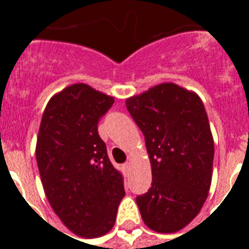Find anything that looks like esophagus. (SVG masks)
I'll return each mask as SVG.
<instances>
[{"label":"esophagus","instance_id":"obj_1","mask_svg":"<svg viewBox=\"0 0 249 249\" xmlns=\"http://www.w3.org/2000/svg\"><path fill=\"white\" fill-rule=\"evenodd\" d=\"M129 166H130V163H125L124 165H123V168H124V169L126 170V169H128V168H129Z\"/></svg>","mask_w":249,"mask_h":249}]
</instances>
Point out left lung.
<instances>
[{
  "instance_id": "obj_1",
  "label": "left lung",
  "mask_w": 249,
  "mask_h": 249,
  "mask_svg": "<svg viewBox=\"0 0 249 249\" xmlns=\"http://www.w3.org/2000/svg\"><path fill=\"white\" fill-rule=\"evenodd\" d=\"M126 108L142 130L152 183L137 196L142 220L156 232H176L200 212L212 182L214 142L196 93L173 83L128 98Z\"/></svg>"
}]
</instances>
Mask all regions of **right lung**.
<instances>
[{
	"instance_id": "1",
	"label": "right lung",
	"mask_w": 249,
	"mask_h": 249,
	"mask_svg": "<svg viewBox=\"0 0 249 249\" xmlns=\"http://www.w3.org/2000/svg\"><path fill=\"white\" fill-rule=\"evenodd\" d=\"M113 101L86 84L67 86L48 102L37 136L45 195L66 228L83 238L113 228L125 195L123 174L98 134V121Z\"/></svg>"
}]
</instances>
